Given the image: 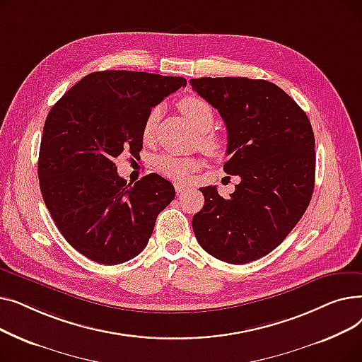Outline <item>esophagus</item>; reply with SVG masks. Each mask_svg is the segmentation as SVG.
<instances>
[{
    "label": "esophagus",
    "mask_w": 362,
    "mask_h": 362,
    "mask_svg": "<svg viewBox=\"0 0 362 362\" xmlns=\"http://www.w3.org/2000/svg\"><path fill=\"white\" fill-rule=\"evenodd\" d=\"M175 187H176V192H177V194H183V192H186L187 189H189L187 186L180 185V183H176V185H175Z\"/></svg>",
    "instance_id": "34e87169"
}]
</instances>
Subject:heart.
<instances>
[{"mask_svg":"<svg viewBox=\"0 0 362 362\" xmlns=\"http://www.w3.org/2000/svg\"><path fill=\"white\" fill-rule=\"evenodd\" d=\"M179 107L185 116L189 119V122H191L197 127V130L201 132L202 146L208 151L218 149V146H220L218 138L214 135V133L208 132L214 124L213 107L208 104L204 98L195 97V95L182 98L179 101ZM158 119H160V107H154L148 112V116L144 123V129H142L144 139H151L152 135H154ZM154 165H156L158 173H161L163 176H165L171 180L183 182L189 176H191L192 171L199 165V161L197 158L161 154V156L156 157Z\"/></svg>","mask_w":362,"mask_h":362,"instance_id":"1","label":"heart"}]
</instances>
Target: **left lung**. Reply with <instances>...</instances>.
Masks as SVG:
<instances>
[{
  "instance_id": "8db88e82",
  "label": "left lung",
  "mask_w": 362,
  "mask_h": 362,
  "mask_svg": "<svg viewBox=\"0 0 362 362\" xmlns=\"http://www.w3.org/2000/svg\"><path fill=\"white\" fill-rule=\"evenodd\" d=\"M218 110L227 129V175L240 183L229 198L201 187L204 206L192 218L197 240L214 258L246 264L270 254L310 205L315 141L303 111L277 85L248 78L191 79Z\"/></svg>"
}]
</instances>
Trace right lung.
<instances>
[{
	"instance_id": "add662e5",
	"label": "right lung",
	"mask_w": 362,
	"mask_h": 362,
	"mask_svg": "<svg viewBox=\"0 0 362 362\" xmlns=\"http://www.w3.org/2000/svg\"><path fill=\"white\" fill-rule=\"evenodd\" d=\"M186 85L179 76L93 71L48 112L37 160L44 202L60 233L86 258L116 265L146 246L175 187L151 173L135 185L117 175L123 151L139 156L148 112Z\"/></svg>"
}]
</instances>
